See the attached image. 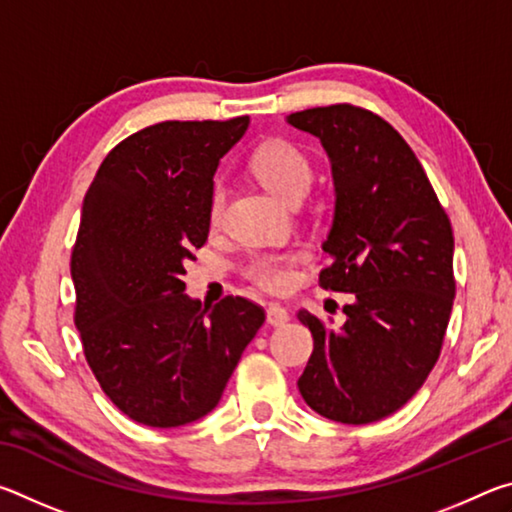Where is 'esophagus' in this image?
<instances>
[{
    "mask_svg": "<svg viewBox=\"0 0 512 512\" xmlns=\"http://www.w3.org/2000/svg\"><path fill=\"white\" fill-rule=\"evenodd\" d=\"M289 309L287 307H282V305H277V302H271V305H268V309H266V320L268 323H271L273 327H282L284 323H289Z\"/></svg>",
    "mask_w": 512,
    "mask_h": 512,
    "instance_id": "1",
    "label": "esophagus"
}]
</instances>
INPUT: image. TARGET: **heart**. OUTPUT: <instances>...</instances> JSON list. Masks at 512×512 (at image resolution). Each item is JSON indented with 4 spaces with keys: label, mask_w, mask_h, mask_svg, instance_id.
<instances>
[{
    "label": "heart",
    "mask_w": 512,
    "mask_h": 512,
    "mask_svg": "<svg viewBox=\"0 0 512 512\" xmlns=\"http://www.w3.org/2000/svg\"><path fill=\"white\" fill-rule=\"evenodd\" d=\"M253 171L259 183L266 185L273 194L284 201L298 203L307 194L314 167L309 155L298 144L289 140H273L264 144L253 155ZM230 187L225 180H216L210 192L207 214L216 225L223 219L225 203H228ZM305 262L302 250H277V253H257L248 259L244 275L255 287L268 293H287L296 284V266Z\"/></svg>",
    "instance_id": "1"
}]
</instances>
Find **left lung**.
Instances as JSON below:
<instances>
[{"label": "left lung", "instance_id": "1", "mask_svg": "<svg viewBox=\"0 0 512 512\" xmlns=\"http://www.w3.org/2000/svg\"><path fill=\"white\" fill-rule=\"evenodd\" d=\"M332 160L336 205L318 284L352 293L343 327L307 309L314 352L298 388L327 420L370 424L420 391L456 296L454 232L404 137L375 112L334 103L289 115Z\"/></svg>", "mask_w": 512, "mask_h": 512}]
</instances>
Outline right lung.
Returning a JSON list of instances; mask_svg holds the SVG:
<instances>
[{"label":"right lung","instance_id":"add662e5","mask_svg":"<svg viewBox=\"0 0 512 512\" xmlns=\"http://www.w3.org/2000/svg\"><path fill=\"white\" fill-rule=\"evenodd\" d=\"M246 126V115L146 126L106 155L83 198L74 323L101 391L146 427L210 413L266 320L248 298L207 309L183 293L185 259L210 232L214 171Z\"/></svg>","mask_w":512,"mask_h":512}]
</instances>
